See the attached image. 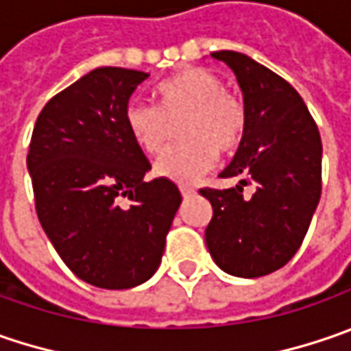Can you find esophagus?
Returning <instances> with one entry per match:
<instances>
[{
    "instance_id": "34e87169",
    "label": "esophagus",
    "mask_w": 351,
    "mask_h": 351,
    "mask_svg": "<svg viewBox=\"0 0 351 351\" xmlns=\"http://www.w3.org/2000/svg\"><path fill=\"white\" fill-rule=\"evenodd\" d=\"M194 189L192 186H186V184H180V194H182V198H191L194 196Z\"/></svg>"
}]
</instances>
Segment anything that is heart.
<instances>
[{"instance_id": "1", "label": "heart", "mask_w": 351, "mask_h": 351, "mask_svg": "<svg viewBox=\"0 0 351 351\" xmlns=\"http://www.w3.org/2000/svg\"><path fill=\"white\" fill-rule=\"evenodd\" d=\"M159 106L131 99L125 125L135 145L149 155L160 153L180 123V143L157 160V175L175 182H192L206 175L223 155L236 153L247 131V110L218 74L189 69L157 86Z\"/></svg>"}]
</instances>
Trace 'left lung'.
I'll return each mask as SVG.
<instances>
[{
	"instance_id": "8db88e82",
	"label": "left lung",
	"mask_w": 351,
	"mask_h": 351,
	"mask_svg": "<svg viewBox=\"0 0 351 351\" xmlns=\"http://www.w3.org/2000/svg\"><path fill=\"white\" fill-rule=\"evenodd\" d=\"M234 70L247 131L221 178L236 189H200L212 204L206 245L221 271L255 279L285 267L308 232L322 192V141L298 92L279 74L234 51L212 53ZM252 184V197L243 186Z\"/></svg>"
}]
</instances>
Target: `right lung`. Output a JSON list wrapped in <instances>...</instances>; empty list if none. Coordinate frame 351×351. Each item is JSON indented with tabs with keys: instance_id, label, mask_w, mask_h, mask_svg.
<instances>
[{
	"instance_id": "1",
	"label": "right lung",
	"mask_w": 351,
	"mask_h": 351,
	"mask_svg": "<svg viewBox=\"0 0 351 351\" xmlns=\"http://www.w3.org/2000/svg\"><path fill=\"white\" fill-rule=\"evenodd\" d=\"M147 78L117 66L88 72L47 101L27 153L45 234L70 271L99 289L153 277L182 200L173 180H143L151 165L125 125ZM121 195L132 204L119 205Z\"/></svg>"
}]
</instances>
